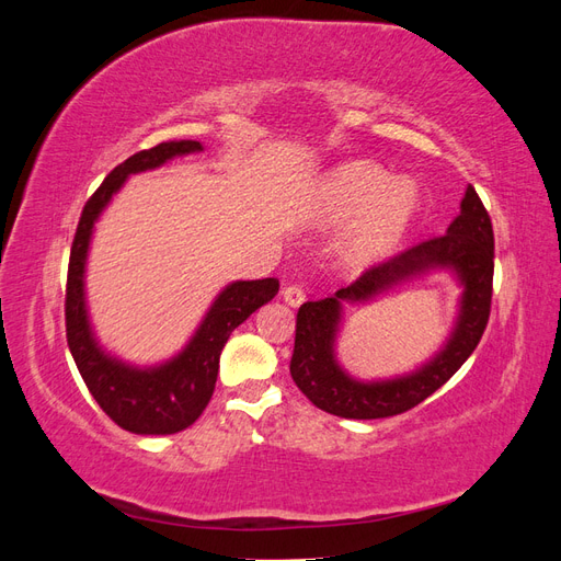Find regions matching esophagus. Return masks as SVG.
Here are the masks:
<instances>
[{"label":"esophagus","mask_w":561,"mask_h":561,"mask_svg":"<svg viewBox=\"0 0 561 561\" xmlns=\"http://www.w3.org/2000/svg\"><path fill=\"white\" fill-rule=\"evenodd\" d=\"M283 299H285L287 307L297 309V307H301L304 299H307V295H304L301 287H297V285H290V287H285V290H283Z\"/></svg>","instance_id":"34e87169"}]
</instances>
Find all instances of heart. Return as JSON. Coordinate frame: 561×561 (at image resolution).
Segmentation results:
<instances>
[{"mask_svg": "<svg viewBox=\"0 0 561 561\" xmlns=\"http://www.w3.org/2000/svg\"><path fill=\"white\" fill-rule=\"evenodd\" d=\"M421 206L414 180L390 178L369 161H348L322 175L309 198L316 225H342L334 243L339 266L365 271L393 254Z\"/></svg>", "mask_w": 561, "mask_h": 561, "instance_id": "b5f03b06", "label": "heart"}]
</instances>
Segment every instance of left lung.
<instances>
[{"instance_id": "obj_1", "label": "left lung", "mask_w": 561, "mask_h": 561, "mask_svg": "<svg viewBox=\"0 0 561 561\" xmlns=\"http://www.w3.org/2000/svg\"><path fill=\"white\" fill-rule=\"evenodd\" d=\"M433 270H447L462 287L455 328L431 362L390 380H355L335 360V336L346 302H366ZM494 229L478 192L468 184L461 213L447 233L388 260L328 299L301 304L290 375L318 410L342 419H386L412 410L445 386L478 348L491 309Z\"/></svg>"}]
</instances>
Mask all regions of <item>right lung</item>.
Returning <instances> with one entry per match:
<instances>
[{
	"label": "right lung",
	"mask_w": 561,
	"mask_h": 561,
	"mask_svg": "<svg viewBox=\"0 0 561 561\" xmlns=\"http://www.w3.org/2000/svg\"><path fill=\"white\" fill-rule=\"evenodd\" d=\"M196 151H203V145L196 140L161 142L116 165L83 206L72 243L70 268H67V344H70L79 375L116 426L135 435H173L190 428L213 398L219 353L229 334L278 295L276 278L233 280L225 285L190 342L173 358L157 365L126 363L98 342L87 301V264L95 222L130 175L157 171L168 161L196 154Z\"/></svg>",
	"instance_id": "1"
}]
</instances>
